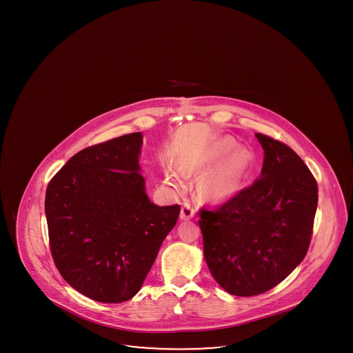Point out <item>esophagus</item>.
<instances>
[{"label":"esophagus","mask_w":353,"mask_h":353,"mask_svg":"<svg viewBox=\"0 0 353 353\" xmlns=\"http://www.w3.org/2000/svg\"><path fill=\"white\" fill-rule=\"evenodd\" d=\"M194 208L189 203V202H184L183 208H181V213H180V217L181 219H192L194 217Z\"/></svg>","instance_id":"34e87169"}]
</instances>
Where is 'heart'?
Masks as SVG:
<instances>
[{"label":"heart","instance_id":"heart-1","mask_svg":"<svg viewBox=\"0 0 353 353\" xmlns=\"http://www.w3.org/2000/svg\"><path fill=\"white\" fill-rule=\"evenodd\" d=\"M235 148V141L233 139H222L217 141L208 154V164L217 163L222 157ZM246 165V153L242 150L235 152L234 154L221 167V168L209 177L205 183V190L213 199H226L234 192L235 186L238 184L243 168ZM167 180L169 184L174 188H180V180L174 172L167 173Z\"/></svg>","mask_w":353,"mask_h":353}]
</instances>
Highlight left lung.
Returning <instances> with one entry per match:
<instances>
[{
  "label": "left lung",
  "instance_id": "8db88e82",
  "mask_svg": "<svg viewBox=\"0 0 353 353\" xmlns=\"http://www.w3.org/2000/svg\"><path fill=\"white\" fill-rule=\"evenodd\" d=\"M263 148L261 176L229 201L201 209L203 256L213 278L235 296L279 285L308 250L318 184L288 145L255 134Z\"/></svg>",
  "mask_w": 353,
  "mask_h": 353
}]
</instances>
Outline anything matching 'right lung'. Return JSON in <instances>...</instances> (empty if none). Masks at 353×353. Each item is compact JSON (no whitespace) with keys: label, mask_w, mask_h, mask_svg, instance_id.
<instances>
[{"label":"right lung","mask_w":353,"mask_h":353,"mask_svg":"<svg viewBox=\"0 0 353 353\" xmlns=\"http://www.w3.org/2000/svg\"><path fill=\"white\" fill-rule=\"evenodd\" d=\"M141 132L74 154L51 179L45 213L54 263L68 285L101 303L141 288L180 205L157 206L139 173Z\"/></svg>","instance_id":"obj_1"}]
</instances>
